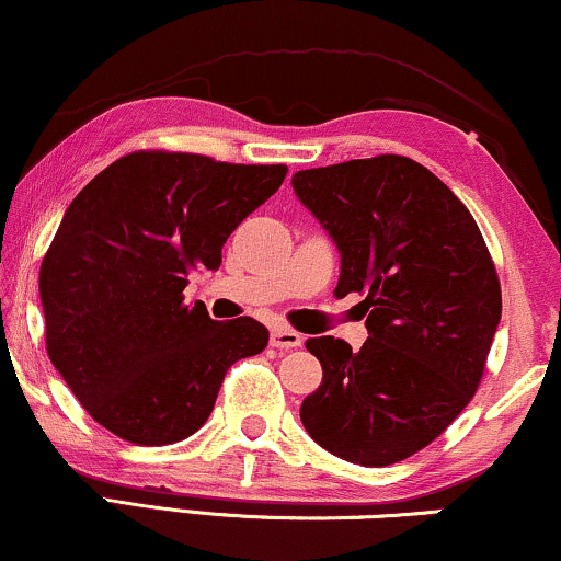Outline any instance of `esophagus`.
I'll return each mask as SVG.
<instances>
[{"instance_id": "esophagus-1", "label": "esophagus", "mask_w": 561, "mask_h": 561, "mask_svg": "<svg viewBox=\"0 0 561 561\" xmlns=\"http://www.w3.org/2000/svg\"><path fill=\"white\" fill-rule=\"evenodd\" d=\"M301 344H304V336L288 327H275L271 332V347L275 350H294V347H301Z\"/></svg>"}]
</instances>
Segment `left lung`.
Instances as JSON below:
<instances>
[{
    "mask_svg": "<svg viewBox=\"0 0 561 561\" xmlns=\"http://www.w3.org/2000/svg\"><path fill=\"white\" fill-rule=\"evenodd\" d=\"M294 191L342 255L334 294L365 296L367 342L334 336L306 350L321 386L301 403L311 439L386 467L416 455L478 390L501 321V280L467 206L403 156L294 173Z\"/></svg>",
    "mask_w": 561,
    "mask_h": 561,
    "instance_id": "left-lung-1",
    "label": "left lung"
}]
</instances>
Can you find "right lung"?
<instances>
[{
	"label": "right lung",
	"instance_id": "obj_1",
	"mask_svg": "<svg viewBox=\"0 0 561 561\" xmlns=\"http://www.w3.org/2000/svg\"><path fill=\"white\" fill-rule=\"evenodd\" d=\"M286 173L137 150L73 198L41 265L45 347L96 424L142 447L186 439L229 367L267 347L260 321H214L183 288L217 271L227 237Z\"/></svg>",
	"mask_w": 561,
	"mask_h": 561
}]
</instances>
